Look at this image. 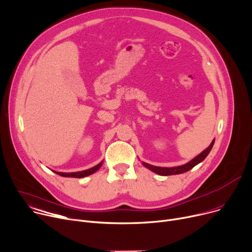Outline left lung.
<instances>
[{
  "instance_id": "8db88e82",
  "label": "left lung",
  "mask_w": 252,
  "mask_h": 252,
  "mask_svg": "<svg viewBox=\"0 0 252 252\" xmlns=\"http://www.w3.org/2000/svg\"><path fill=\"white\" fill-rule=\"evenodd\" d=\"M215 143V139L212 141V143L210 144V146L208 149H205L201 154H199L197 157H195L193 159H191L190 161H188L187 164L182 165V166H178V167H172V168H162V167H157V166H153L150 164H146V162H142V165L144 167H146L147 169H150L151 171L161 175V176H170V175H178V174H182L185 173L189 170H191L193 167H195L196 165H198L199 162H201L208 155L210 154V152L213 149V145Z\"/></svg>"
}]
</instances>
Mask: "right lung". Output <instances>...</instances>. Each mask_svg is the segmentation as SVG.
I'll use <instances>...</instances> for the list:
<instances>
[{
	"instance_id": "add662e5",
	"label": "right lung",
	"mask_w": 252,
	"mask_h": 252,
	"mask_svg": "<svg viewBox=\"0 0 252 252\" xmlns=\"http://www.w3.org/2000/svg\"><path fill=\"white\" fill-rule=\"evenodd\" d=\"M102 165V161H100L98 165L88 169V170H84V171H80V172H73V173H62V172H56L54 171L56 174L60 175L62 177H72V178H83V177L90 176L92 174H94V172H96Z\"/></svg>"
}]
</instances>
